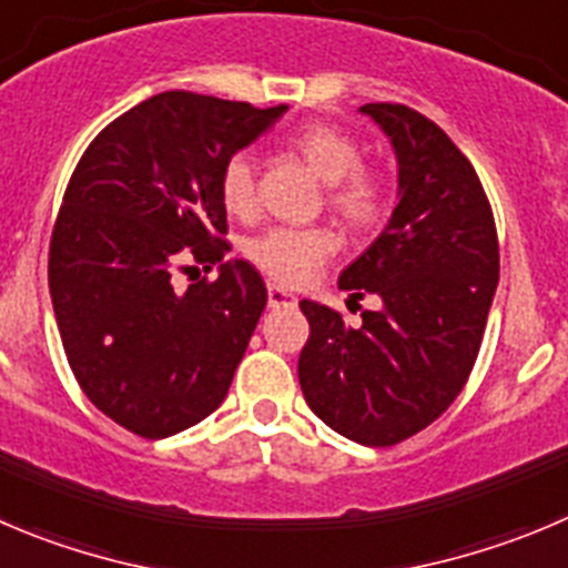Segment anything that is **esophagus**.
<instances>
[{
    "mask_svg": "<svg viewBox=\"0 0 568 568\" xmlns=\"http://www.w3.org/2000/svg\"><path fill=\"white\" fill-rule=\"evenodd\" d=\"M267 304L273 306V310H278V306H295L298 298H295L293 293H287L284 287H278V284H267Z\"/></svg>",
    "mask_w": 568,
    "mask_h": 568,
    "instance_id": "34e87169",
    "label": "esophagus"
}]
</instances>
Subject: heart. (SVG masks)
<instances>
[{
	"label": "heart",
	"instance_id": "b5f03b06",
	"mask_svg": "<svg viewBox=\"0 0 568 568\" xmlns=\"http://www.w3.org/2000/svg\"><path fill=\"white\" fill-rule=\"evenodd\" d=\"M290 148L328 183V206L351 229H371L387 206L379 172L362 166V148L334 125H304L290 136ZM220 200L225 212L247 217L256 209V166L247 153H234L220 170ZM339 240L326 225L293 229L275 225L245 242V256L284 287L306 284L337 253Z\"/></svg>",
	"mask_w": 568,
	"mask_h": 568
}]
</instances>
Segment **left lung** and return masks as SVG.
<instances>
[{"instance_id":"obj_1","label":"left lung","mask_w":568,"mask_h":568,"mask_svg":"<svg viewBox=\"0 0 568 568\" xmlns=\"http://www.w3.org/2000/svg\"><path fill=\"white\" fill-rule=\"evenodd\" d=\"M398 161V203L374 245L339 273L351 298L379 295L362 326L301 301L310 339L298 379L312 413L362 446H393L440 418L468 382L499 281V240L471 161L424 113L359 108Z\"/></svg>"}]
</instances>
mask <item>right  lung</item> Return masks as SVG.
<instances>
[{"mask_svg":"<svg viewBox=\"0 0 568 568\" xmlns=\"http://www.w3.org/2000/svg\"><path fill=\"white\" fill-rule=\"evenodd\" d=\"M287 105L164 91L102 128L69 181L50 242V295L69 368L100 413L148 440L223 404L267 304L231 251L220 170ZM189 261L221 264L181 291Z\"/></svg>","mask_w":568,"mask_h":568,"instance_id":"obj_1","label":"right lung"}]
</instances>
